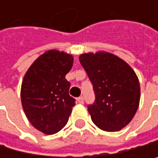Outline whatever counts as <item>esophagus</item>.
Here are the masks:
<instances>
[{
	"mask_svg": "<svg viewBox=\"0 0 158 158\" xmlns=\"http://www.w3.org/2000/svg\"><path fill=\"white\" fill-rule=\"evenodd\" d=\"M77 101L80 103V104H83V98L82 97H80V98H77Z\"/></svg>",
	"mask_w": 158,
	"mask_h": 158,
	"instance_id": "esophagus-1",
	"label": "esophagus"
}]
</instances>
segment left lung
Masks as SVG:
<instances>
[{
    "label": "left lung",
    "mask_w": 158,
    "mask_h": 158,
    "mask_svg": "<svg viewBox=\"0 0 158 158\" xmlns=\"http://www.w3.org/2000/svg\"><path fill=\"white\" fill-rule=\"evenodd\" d=\"M80 61L93 84L96 101L88 106L92 121L102 131L118 132L138 109L140 85L131 66L105 51L81 54Z\"/></svg>",
    "instance_id": "1"
}]
</instances>
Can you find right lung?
Segmentation results:
<instances>
[{
	"mask_svg": "<svg viewBox=\"0 0 158 158\" xmlns=\"http://www.w3.org/2000/svg\"><path fill=\"white\" fill-rule=\"evenodd\" d=\"M71 54L51 49L36 59L24 74L21 99L24 114L34 128L54 135L67 123L75 98L69 96L65 76L73 66Z\"/></svg>",
	"mask_w": 158,
	"mask_h": 158,
	"instance_id": "add662e5",
	"label": "right lung"
}]
</instances>
